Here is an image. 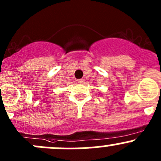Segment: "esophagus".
Masks as SVG:
<instances>
[{"instance_id":"esophagus-1","label":"esophagus","mask_w":161,"mask_h":161,"mask_svg":"<svg viewBox=\"0 0 161 161\" xmlns=\"http://www.w3.org/2000/svg\"><path fill=\"white\" fill-rule=\"evenodd\" d=\"M77 82H79V83H82V82H84V79H78Z\"/></svg>"}]
</instances>
